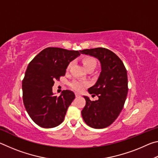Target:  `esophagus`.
Segmentation results:
<instances>
[{
    "label": "esophagus",
    "mask_w": 158,
    "mask_h": 158,
    "mask_svg": "<svg viewBox=\"0 0 158 158\" xmlns=\"http://www.w3.org/2000/svg\"><path fill=\"white\" fill-rule=\"evenodd\" d=\"M75 96H76V97H80V96H81V95H79L78 93H75Z\"/></svg>",
    "instance_id": "1"
}]
</instances>
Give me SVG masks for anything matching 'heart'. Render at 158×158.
Masks as SVG:
<instances>
[{
  "label": "heart",
  "mask_w": 158,
  "mask_h": 158,
  "mask_svg": "<svg viewBox=\"0 0 158 158\" xmlns=\"http://www.w3.org/2000/svg\"><path fill=\"white\" fill-rule=\"evenodd\" d=\"M83 64H84V66L85 68V69L89 68H95L96 65H97V61H96L95 58H93L92 57H88V58H84V59L83 60ZM72 65H73V63L72 62L69 63V65H68V68H67V69H68V70H69V69H70ZM85 85H86V84H85V83H82L77 81H74L71 84L72 88H73L74 90H76V91H78V92L81 91Z\"/></svg>",
  "instance_id": "obj_1"
}]
</instances>
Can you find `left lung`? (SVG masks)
<instances>
[{
    "label": "left lung",
    "mask_w": 158,
    "mask_h": 158,
    "mask_svg": "<svg viewBox=\"0 0 158 158\" xmlns=\"http://www.w3.org/2000/svg\"><path fill=\"white\" fill-rule=\"evenodd\" d=\"M80 53L97 58L101 65L97 81L88 89L90 94L98 95V100L91 101L84 96L83 119L95 129L106 127L113 123L123 108L128 92L127 70L118 56L105 48L84 49Z\"/></svg>",
    "instance_id": "8db88e82"
}]
</instances>
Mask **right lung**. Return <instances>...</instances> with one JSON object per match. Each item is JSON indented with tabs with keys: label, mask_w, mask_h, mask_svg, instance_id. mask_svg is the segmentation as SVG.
<instances>
[{
	"label": "right lung",
	"mask_w": 158,
	"mask_h": 158,
	"mask_svg": "<svg viewBox=\"0 0 158 158\" xmlns=\"http://www.w3.org/2000/svg\"><path fill=\"white\" fill-rule=\"evenodd\" d=\"M79 56L80 51L48 47L28 64L22 81L23 101L29 116L39 126L55 127L63 121L75 95L66 90L57 97L52 87L56 79L65 75L69 63Z\"/></svg>",
	"instance_id": "right-lung-1"
}]
</instances>
